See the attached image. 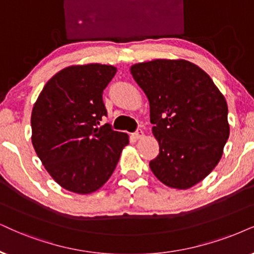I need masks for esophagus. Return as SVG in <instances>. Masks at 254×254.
<instances>
[{
  "mask_svg": "<svg viewBox=\"0 0 254 254\" xmlns=\"http://www.w3.org/2000/svg\"><path fill=\"white\" fill-rule=\"evenodd\" d=\"M134 137L137 138V139H140V138L144 137V131L143 130H137L136 133H134Z\"/></svg>",
  "mask_w": 254,
  "mask_h": 254,
  "instance_id": "esophagus-1",
  "label": "esophagus"
}]
</instances>
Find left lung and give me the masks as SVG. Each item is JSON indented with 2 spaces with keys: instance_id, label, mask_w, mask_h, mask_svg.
Segmentation results:
<instances>
[{
  "instance_id": "8db88e82",
  "label": "left lung",
  "mask_w": 254,
  "mask_h": 254,
  "mask_svg": "<svg viewBox=\"0 0 254 254\" xmlns=\"http://www.w3.org/2000/svg\"><path fill=\"white\" fill-rule=\"evenodd\" d=\"M150 104L159 155L150 169L163 184L186 190L216 168L230 136L227 103L211 77L185 60L131 65Z\"/></svg>"
}]
</instances>
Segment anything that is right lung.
<instances>
[{"label":"right lung","mask_w":254,"mask_h":254,"mask_svg":"<svg viewBox=\"0 0 254 254\" xmlns=\"http://www.w3.org/2000/svg\"><path fill=\"white\" fill-rule=\"evenodd\" d=\"M114 65H71L54 75L31 112V142L42 164L57 184L89 194L114 173L129 136L98 127L107 116L103 90L114 78Z\"/></svg>","instance_id":"obj_1"}]
</instances>
